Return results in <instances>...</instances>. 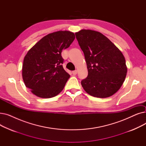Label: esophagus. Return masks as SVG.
<instances>
[{
    "mask_svg": "<svg viewBox=\"0 0 146 146\" xmlns=\"http://www.w3.org/2000/svg\"><path fill=\"white\" fill-rule=\"evenodd\" d=\"M77 73H78V71H77V70H74V71H73V72H72V74H73V75L77 74Z\"/></svg>",
    "mask_w": 146,
    "mask_h": 146,
    "instance_id": "34e87169",
    "label": "esophagus"
}]
</instances>
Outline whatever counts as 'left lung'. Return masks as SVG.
<instances>
[{"mask_svg":"<svg viewBox=\"0 0 146 146\" xmlns=\"http://www.w3.org/2000/svg\"><path fill=\"white\" fill-rule=\"evenodd\" d=\"M85 56L88 75L81 81L88 94L108 98L119 89L126 77L125 58L120 50L102 34L82 29L75 33Z\"/></svg>","mask_w":146,"mask_h":146,"instance_id":"obj_1","label":"left lung"}]
</instances>
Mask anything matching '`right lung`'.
Returning a JSON list of instances; mask_svg holds the SVG:
<instances>
[{
  "mask_svg": "<svg viewBox=\"0 0 146 146\" xmlns=\"http://www.w3.org/2000/svg\"><path fill=\"white\" fill-rule=\"evenodd\" d=\"M75 38L74 33L60 31L44 36L31 48L22 66V78L27 88L42 98L56 96L70 78L63 68V49Z\"/></svg>",
  "mask_w": 146,
  "mask_h": 146,
  "instance_id": "obj_1",
  "label": "right lung"
}]
</instances>
